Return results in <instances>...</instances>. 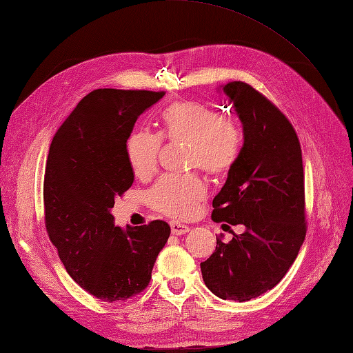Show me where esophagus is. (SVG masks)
<instances>
[{
	"label": "esophagus",
	"instance_id": "esophagus-1",
	"mask_svg": "<svg viewBox=\"0 0 353 353\" xmlns=\"http://www.w3.org/2000/svg\"><path fill=\"white\" fill-rule=\"evenodd\" d=\"M170 231H172V234H175V236H184V234H187L190 231V227L185 225V223H179L176 221H172L170 222Z\"/></svg>",
	"mask_w": 353,
	"mask_h": 353
}]
</instances>
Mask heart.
Masks as SVG:
<instances>
[{
    "instance_id": "b5f03b06",
    "label": "heart",
    "mask_w": 353,
    "mask_h": 353,
    "mask_svg": "<svg viewBox=\"0 0 353 353\" xmlns=\"http://www.w3.org/2000/svg\"><path fill=\"white\" fill-rule=\"evenodd\" d=\"M162 137L168 141L190 145V168H199L210 176H222L237 162L243 143L240 123L205 103H172L162 113ZM160 148L162 140L156 134L135 131L128 137L125 153L138 178H150L156 172ZM205 197L206 187L196 175L163 176L148 191L152 208L176 219L193 216Z\"/></svg>"
}]
</instances>
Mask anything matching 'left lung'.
Returning <instances> with one entry per match:
<instances>
[{"label": "left lung", "mask_w": 353, "mask_h": 353, "mask_svg": "<svg viewBox=\"0 0 353 353\" xmlns=\"http://www.w3.org/2000/svg\"><path fill=\"white\" fill-rule=\"evenodd\" d=\"M218 91L236 110L244 143L212 201V219L244 231L230 243L218 239L200 268L213 294L245 302L281 281L305 240L302 150L287 117L250 85L234 81Z\"/></svg>", "instance_id": "8db88e82"}]
</instances>
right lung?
I'll use <instances>...</instances> for the list:
<instances>
[{"instance_id": "obj_1", "label": "right lung", "mask_w": 353, "mask_h": 353, "mask_svg": "<svg viewBox=\"0 0 353 353\" xmlns=\"http://www.w3.org/2000/svg\"><path fill=\"white\" fill-rule=\"evenodd\" d=\"M163 91L95 90L52 138L44 178L46 227L68 274L103 302L126 301L150 283L170 227L121 228L112 208L134 183L125 144Z\"/></svg>"}]
</instances>
